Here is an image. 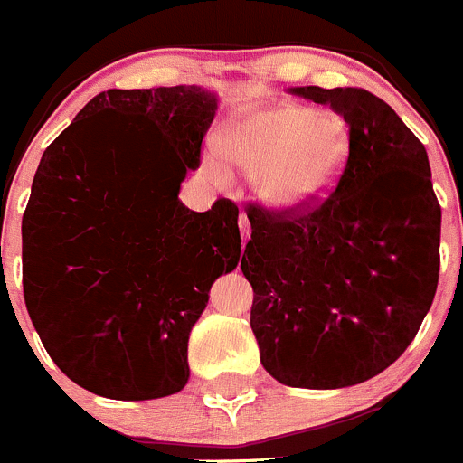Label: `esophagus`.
<instances>
[{"label":"esophagus","mask_w":463,"mask_h":463,"mask_svg":"<svg viewBox=\"0 0 463 463\" xmlns=\"http://www.w3.org/2000/svg\"><path fill=\"white\" fill-rule=\"evenodd\" d=\"M240 232H241V240L246 241L250 240V223H249V217L246 214H240Z\"/></svg>","instance_id":"34e87169"}]
</instances>
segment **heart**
Instances as JSON below:
<instances>
[{
  "label": "heart",
  "instance_id": "1",
  "mask_svg": "<svg viewBox=\"0 0 463 463\" xmlns=\"http://www.w3.org/2000/svg\"><path fill=\"white\" fill-rule=\"evenodd\" d=\"M345 142L339 115L289 101L250 108L217 137L219 154L249 174L260 203L278 214L303 213L330 190ZM203 172L214 185L228 181L226 167L214 158L205 160Z\"/></svg>",
  "mask_w": 463,
  "mask_h": 463
}]
</instances>
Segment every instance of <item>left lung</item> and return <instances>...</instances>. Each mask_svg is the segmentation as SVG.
<instances>
[{
    "instance_id": "left-lung-1",
    "label": "left lung",
    "mask_w": 463,
    "mask_h": 463,
    "mask_svg": "<svg viewBox=\"0 0 463 463\" xmlns=\"http://www.w3.org/2000/svg\"><path fill=\"white\" fill-rule=\"evenodd\" d=\"M291 94L344 119L348 158L312 213L249 214L241 271L255 291L250 327L278 383L353 387L407 351L432 305L441 208L428 151L389 103L362 88Z\"/></svg>"
}]
</instances>
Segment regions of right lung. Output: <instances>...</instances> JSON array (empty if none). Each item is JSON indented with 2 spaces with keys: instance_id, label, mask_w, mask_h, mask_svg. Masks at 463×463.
Returning <instances> with one entry per match:
<instances>
[{
  "instance_id": "1",
  "label": "right lung",
  "mask_w": 463,
  "mask_h": 463,
  "mask_svg": "<svg viewBox=\"0 0 463 463\" xmlns=\"http://www.w3.org/2000/svg\"><path fill=\"white\" fill-rule=\"evenodd\" d=\"M217 92L108 90L47 146L22 219V285L44 351L79 387L154 401L190 380L208 291L240 262V210L178 199Z\"/></svg>"
}]
</instances>
